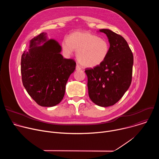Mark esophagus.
Here are the masks:
<instances>
[{
	"label": "esophagus",
	"mask_w": 159,
	"mask_h": 159,
	"mask_svg": "<svg viewBox=\"0 0 159 159\" xmlns=\"http://www.w3.org/2000/svg\"><path fill=\"white\" fill-rule=\"evenodd\" d=\"M81 69H82L81 66H80L79 64H77V65H76V70H81Z\"/></svg>",
	"instance_id": "obj_1"
}]
</instances>
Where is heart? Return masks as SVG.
I'll return each instance as SVG.
<instances>
[{"label": "heart", "instance_id": "heart-1", "mask_svg": "<svg viewBox=\"0 0 159 159\" xmlns=\"http://www.w3.org/2000/svg\"><path fill=\"white\" fill-rule=\"evenodd\" d=\"M61 47L66 55L77 50V58L84 66L94 68L101 65L109 52V43L104 38L88 31H75L65 38Z\"/></svg>", "mask_w": 159, "mask_h": 159}]
</instances>
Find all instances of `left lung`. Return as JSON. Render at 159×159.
Wrapping results in <instances>:
<instances>
[{"label":"left lung","mask_w":159,"mask_h":159,"mask_svg":"<svg viewBox=\"0 0 159 159\" xmlns=\"http://www.w3.org/2000/svg\"><path fill=\"white\" fill-rule=\"evenodd\" d=\"M99 32L106 34L110 44L106 60L94 69H87L89 96L99 106L116 104L127 91L132 79L133 55L126 41L108 29Z\"/></svg>","instance_id":"left-lung-1"}]
</instances>
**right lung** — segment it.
Returning <instances> with one entry per match:
<instances>
[{"mask_svg":"<svg viewBox=\"0 0 159 159\" xmlns=\"http://www.w3.org/2000/svg\"><path fill=\"white\" fill-rule=\"evenodd\" d=\"M61 51L56 40L42 33L30 41L29 50L22 55V84L41 106L52 107L61 101L68 79L75 69V61L64 58Z\"/></svg>","mask_w":159,"mask_h":159,"instance_id":"right-lung-1","label":"right lung"}]
</instances>
